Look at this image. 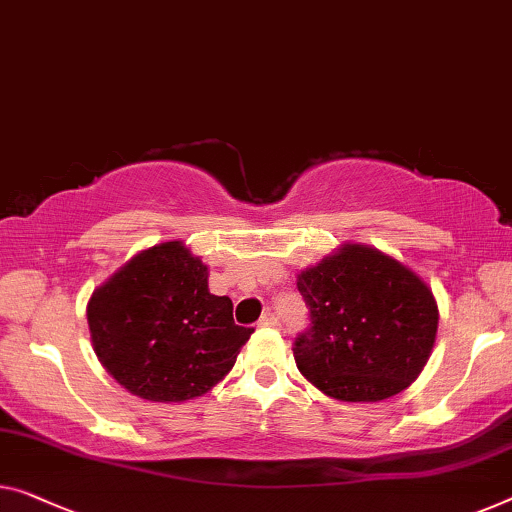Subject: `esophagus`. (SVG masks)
Returning a JSON list of instances; mask_svg holds the SVG:
<instances>
[{
  "mask_svg": "<svg viewBox=\"0 0 512 512\" xmlns=\"http://www.w3.org/2000/svg\"><path fill=\"white\" fill-rule=\"evenodd\" d=\"M259 326H264V329H278L280 319L273 315V312H266V315L259 319Z\"/></svg>",
  "mask_w": 512,
  "mask_h": 512,
  "instance_id": "obj_1",
  "label": "esophagus"
}]
</instances>
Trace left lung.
<instances>
[{
    "label": "left lung",
    "mask_w": 512,
    "mask_h": 512,
    "mask_svg": "<svg viewBox=\"0 0 512 512\" xmlns=\"http://www.w3.org/2000/svg\"><path fill=\"white\" fill-rule=\"evenodd\" d=\"M296 287L310 329L294 342L296 368L329 398L379 402L421 375L437 340L439 308L427 282L398 259L345 243L303 269Z\"/></svg>",
    "instance_id": "obj_1"
}]
</instances>
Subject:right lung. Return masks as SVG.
I'll use <instances>...</instances> for the list:
<instances>
[{
    "label": "right lung",
    "instance_id": "right-lung-1",
    "mask_svg": "<svg viewBox=\"0 0 512 512\" xmlns=\"http://www.w3.org/2000/svg\"><path fill=\"white\" fill-rule=\"evenodd\" d=\"M87 322L108 375L149 402L209 393L253 333L234 324L227 296L209 292V266L183 241L128 259L94 289Z\"/></svg>",
    "mask_w": 512,
    "mask_h": 512
}]
</instances>
